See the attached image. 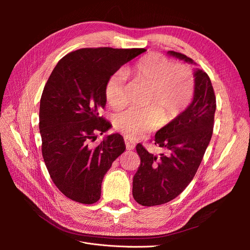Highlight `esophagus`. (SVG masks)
I'll use <instances>...</instances> for the list:
<instances>
[{
  "label": "esophagus",
  "instance_id": "1",
  "mask_svg": "<svg viewBox=\"0 0 250 250\" xmlns=\"http://www.w3.org/2000/svg\"><path fill=\"white\" fill-rule=\"evenodd\" d=\"M124 141H125V145H126L127 150H133L134 149V147H135V143L134 142L130 141L129 139H126V138H125Z\"/></svg>",
  "mask_w": 250,
  "mask_h": 250
}]
</instances>
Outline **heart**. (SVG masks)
<instances>
[{
  "label": "heart",
  "mask_w": 250,
  "mask_h": 250,
  "mask_svg": "<svg viewBox=\"0 0 250 250\" xmlns=\"http://www.w3.org/2000/svg\"><path fill=\"white\" fill-rule=\"evenodd\" d=\"M133 79L149 87L147 105L144 109L130 108L118 113L113 119L116 129L129 139H139L158 126L161 116L165 123L171 122L190 104L195 87L192 70L186 64H175L160 53H149L129 70ZM126 75L117 71L105 84V97L113 108L127 103ZM156 107L154 108V106Z\"/></svg>",
  "instance_id": "b5f03b06"
}]
</instances>
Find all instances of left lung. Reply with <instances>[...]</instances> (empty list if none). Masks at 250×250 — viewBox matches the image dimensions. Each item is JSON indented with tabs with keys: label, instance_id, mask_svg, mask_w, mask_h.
<instances>
[{
	"label": "left lung",
	"instance_id": "left-lung-1",
	"mask_svg": "<svg viewBox=\"0 0 250 250\" xmlns=\"http://www.w3.org/2000/svg\"><path fill=\"white\" fill-rule=\"evenodd\" d=\"M168 54L186 62L193 59L178 52ZM195 87L191 104L155 134L154 144L167 152L154 155L137 145L141 165L133 176L132 195L144 207L167 203L176 198L197 172L213 134L216 97L208 74L194 72Z\"/></svg>",
	"mask_w": 250,
	"mask_h": 250
}]
</instances>
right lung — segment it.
<instances>
[{
  "mask_svg": "<svg viewBox=\"0 0 250 250\" xmlns=\"http://www.w3.org/2000/svg\"><path fill=\"white\" fill-rule=\"evenodd\" d=\"M145 49L84 48L62 58L44 85L40 106L42 153L53 183L67 198L84 204L100 199L111 164L126 147L119 133L90 146L110 123L100 116L105 84Z\"/></svg>",
  "mask_w": 250,
  "mask_h": 250,
  "instance_id": "obj_1",
  "label": "right lung"
}]
</instances>
